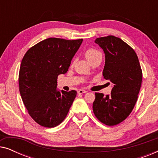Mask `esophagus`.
I'll use <instances>...</instances> for the list:
<instances>
[{
    "instance_id": "34e87169",
    "label": "esophagus",
    "mask_w": 158,
    "mask_h": 158,
    "mask_svg": "<svg viewBox=\"0 0 158 158\" xmlns=\"http://www.w3.org/2000/svg\"><path fill=\"white\" fill-rule=\"evenodd\" d=\"M79 94H85V93H87V91L85 90H82V89H80L78 90V91H77Z\"/></svg>"
}]
</instances>
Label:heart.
<instances>
[{"mask_svg": "<svg viewBox=\"0 0 158 158\" xmlns=\"http://www.w3.org/2000/svg\"><path fill=\"white\" fill-rule=\"evenodd\" d=\"M85 56L88 61L90 62L95 58L98 57V56H102L101 53L98 50L94 48H88L85 52Z\"/></svg>", "mask_w": 158, "mask_h": 158, "instance_id": "obj_1", "label": "heart"}]
</instances>
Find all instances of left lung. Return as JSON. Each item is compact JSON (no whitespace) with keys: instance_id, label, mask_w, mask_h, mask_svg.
Returning a JSON list of instances; mask_svg holds the SVG:
<instances>
[{"instance_id":"1","label":"left lung","mask_w":158,"mask_h":158,"mask_svg":"<svg viewBox=\"0 0 158 158\" xmlns=\"http://www.w3.org/2000/svg\"><path fill=\"white\" fill-rule=\"evenodd\" d=\"M95 42L105 53L103 77L114 87L106 96L95 94L93 111L101 123L114 126L126 119L135 107L142 85V68L135 50L120 38L109 35Z\"/></svg>"}]
</instances>
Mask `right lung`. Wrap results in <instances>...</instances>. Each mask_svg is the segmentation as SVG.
Wrapping results in <instances>:
<instances>
[{
    "label": "right lung",
    "instance_id": "add662e5",
    "mask_svg": "<svg viewBox=\"0 0 158 158\" xmlns=\"http://www.w3.org/2000/svg\"><path fill=\"white\" fill-rule=\"evenodd\" d=\"M83 39L48 38L31 47L23 56L19 74V91L28 113L44 127L63 122L76 97L74 90H57L58 75L68 72Z\"/></svg>",
    "mask_w": 158,
    "mask_h": 158
}]
</instances>
